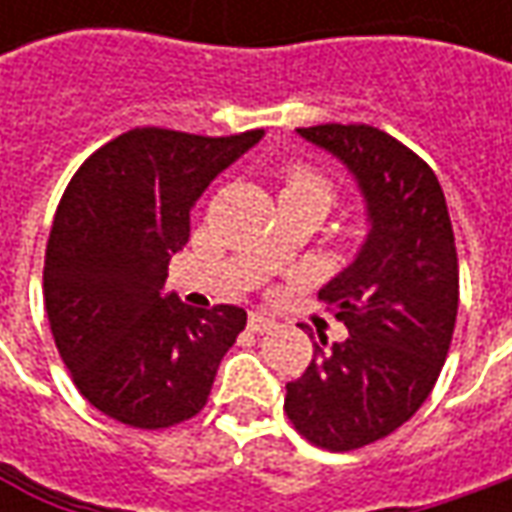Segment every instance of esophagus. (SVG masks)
Returning a JSON list of instances; mask_svg holds the SVG:
<instances>
[{
  "label": "esophagus",
  "instance_id": "1",
  "mask_svg": "<svg viewBox=\"0 0 512 512\" xmlns=\"http://www.w3.org/2000/svg\"><path fill=\"white\" fill-rule=\"evenodd\" d=\"M247 327H250L253 333H270V330L276 327V322H273V319H267L265 313H250Z\"/></svg>",
  "mask_w": 512,
  "mask_h": 512
}]
</instances>
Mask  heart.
<instances>
[{
  "mask_svg": "<svg viewBox=\"0 0 512 512\" xmlns=\"http://www.w3.org/2000/svg\"><path fill=\"white\" fill-rule=\"evenodd\" d=\"M282 196H305V199H313L322 210H327L330 202H333V187H330V182H327L325 176H319L316 170L293 168L287 173Z\"/></svg>",
  "mask_w": 512,
  "mask_h": 512,
  "instance_id": "1",
  "label": "heart"
}]
</instances>
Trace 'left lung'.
Masks as SVG:
<instances>
[{"instance_id":"left-lung-1","label":"left lung","mask_w":512,"mask_h":512,"mask_svg":"<svg viewBox=\"0 0 512 512\" xmlns=\"http://www.w3.org/2000/svg\"><path fill=\"white\" fill-rule=\"evenodd\" d=\"M296 133L342 162L367 222L353 262L319 290L347 339L319 336L285 396L307 442L342 453L384 439L430 396L456 327L459 259L442 185L413 150L370 125Z\"/></svg>"}]
</instances>
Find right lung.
Instances as JSON below:
<instances>
[{"mask_svg": "<svg viewBox=\"0 0 512 512\" xmlns=\"http://www.w3.org/2000/svg\"><path fill=\"white\" fill-rule=\"evenodd\" d=\"M262 136L136 128L70 179L45 250V310L79 393L110 419L159 430L205 407L247 313L185 305L165 279L199 196Z\"/></svg>", "mask_w": 512, "mask_h": 512, "instance_id": "add662e5", "label": "right lung"}]
</instances>
